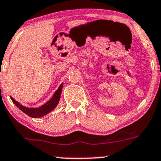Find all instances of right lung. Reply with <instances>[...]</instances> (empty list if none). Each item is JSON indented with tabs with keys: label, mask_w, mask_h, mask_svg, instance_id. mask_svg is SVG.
Wrapping results in <instances>:
<instances>
[{
	"label": "right lung",
	"mask_w": 161,
	"mask_h": 161,
	"mask_svg": "<svg viewBox=\"0 0 161 161\" xmlns=\"http://www.w3.org/2000/svg\"><path fill=\"white\" fill-rule=\"evenodd\" d=\"M62 88H63V83H61V86L59 88L57 89V91L55 92L54 95L47 103H46L44 105L38 108H29L26 107V106H22V104L19 103L18 101L15 100L12 97H10L11 100L13 103L15 104L17 107L19 108L21 111H22L24 113L28 115V116L31 118H34V119H37V118H41L42 116L47 115L50 112H52L56 106L58 104L60 97H61V94L62 92Z\"/></svg>",
	"instance_id": "obj_1"
}]
</instances>
